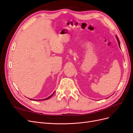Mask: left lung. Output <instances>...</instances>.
<instances>
[{"label": "left lung", "mask_w": 133, "mask_h": 133, "mask_svg": "<svg viewBox=\"0 0 133 133\" xmlns=\"http://www.w3.org/2000/svg\"><path fill=\"white\" fill-rule=\"evenodd\" d=\"M116 38H117L118 42V43H119V46H120V42H119V39H118V38L117 36H116Z\"/></svg>", "instance_id": "obj_1"}]
</instances>
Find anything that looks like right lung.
Here are the masks:
<instances>
[{"label":"right lung","mask_w":133,"mask_h":133,"mask_svg":"<svg viewBox=\"0 0 133 133\" xmlns=\"http://www.w3.org/2000/svg\"><path fill=\"white\" fill-rule=\"evenodd\" d=\"M54 92H55V91L53 92V94H52L50 96H49V97H48V98H45V99H42V100H35V99H29L30 100H35V101H42V100H48V99H50L52 96H53V95H54Z\"/></svg>","instance_id":"1"}]
</instances>
